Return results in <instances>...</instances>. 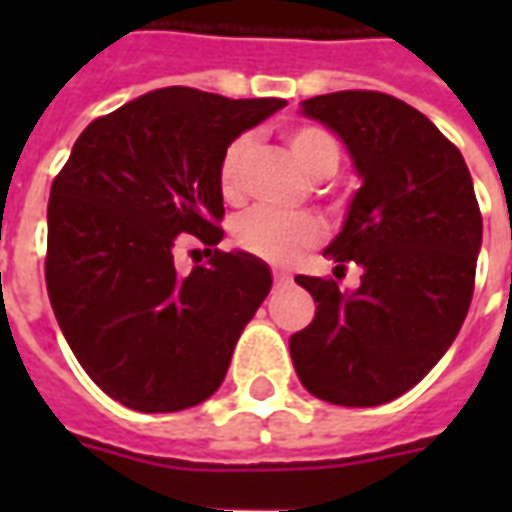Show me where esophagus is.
<instances>
[{"label": "esophagus", "instance_id": "esophagus-1", "mask_svg": "<svg viewBox=\"0 0 512 512\" xmlns=\"http://www.w3.org/2000/svg\"><path fill=\"white\" fill-rule=\"evenodd\" d=\"M285 285H290L288 274H282V271H274V288H285Z\"/></svg>", "mask_w": 512, "mask_h": 512}]
</instances>
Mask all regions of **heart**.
<instances>
[{"label": "heart", "mask_w": 512, "mask_h": 512, "mask_svg": "<svg viewBox=\"0 0 512 512\" xmlns=\"http://www.w3.org/2000/svg\"><path fill=\"white\" fill-rule=\"evenodd\" d=\"M290 153L296 156L301 167L307 169L312 178H329L340 167L343 147L321 126H293L285 131ZM252 150L249 136H238L230 145L224 147L216 169V183L227 202H238L244 197V167L246 158ZM235 244L263 257L268 263L288 266L296 257L310 249L321 238V224L312 219L310 213H282L271 208H255L244 213L233 224Z\"/></svg>", "instance_id": "heart-1"}]
</instances>
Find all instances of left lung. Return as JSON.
<instances>
[{
	"instance_id": "obj_1",
	"label": "left lung",
	"mask_w": 512,
	"mask_h": 512,
	"mask_svg": "<svg viewBox=\"0 0 512 512\" xmlns=\"http://www.w3.org/2000/svg\"><path fill=\"white\" fill-rule=\"evenodd\" d=\"M301 115L343 139L362 178L326 255L365 274L351 293L296 277L318 307L290 337L293 367L326 403L381 406L428 376L469 312L483 244L472 175L461 150L392 95H315Z\"/></svg>"
}]
</instances>
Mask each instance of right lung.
<instances>
[{
  "label": "right lung",
  "mask_w": 512,
  "mask_h": 512,
  "mask_svg": "<svg viewBox=\"0 0 512 512\" xmlns=\"http://www.w3.org/2000/svg\"><path fill=\"white\" fill-rule=\"evenodd\" d=\"M285 106L164 87L98 117L51 183L46 288L65 340L106 395L147 414L208 400L271 290L260 257L219 252L224 147ZM209 263L183 275L174 246Z\"/></svg>",
  "instance_id": "obj_1"
}]
</instances>
